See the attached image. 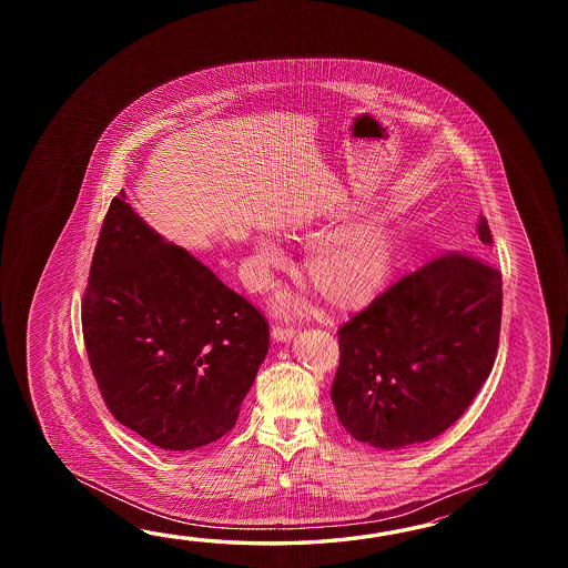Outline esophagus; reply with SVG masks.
<instances>
[{
    "instance_id": "esophagus-1",
    "label": "esophagus",
    "mask_w": 568,
    "mask_h": 568,
    "mask_svg": "<svg viewBox=\"0 0 568 568\" xmlns=\"http://www.w3.org/2000/svg\"><path fill=\"white\" fill-rule=\"evenodd\" d=\"M296 333H298L296 326L276 325L272 328V337L276 338V341H290Z\"/></svg>"
}]
</instances>
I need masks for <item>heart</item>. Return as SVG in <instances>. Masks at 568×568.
Returning a JSON list of instances; mask_svg holds the SVG:
<instances>
[{"label":"heart","mask_w":568,"mask_h":568,"mask_svg":"<svg viewBox=\"0 0 568 568\" xmlns=\"http://www.w3.org/2000/svg\"><path fill=\"white\" fill-rule=\"evenodd\" d=\"M394 237L377 221H359L331 231L306 255V276L314 290L337 306H357L372 301L386 284L394 266ZM286 266V255L270 237H257L250 284L266 290L274 274Z\"/></svg>","instance_id":"b5f03b06"}]
</instances>
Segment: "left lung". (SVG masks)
<instances>
[{"label": "left lung", "mask_w": 568, "mask_h": 568, "mask_svg": "<svg viewBox=\"0 0 568 568\" xmlns=\"http://www.w3.org/2000/svg\"><path fill=\"white\" fill-rule=\"evenodd\" d=\"M477 233L491 245L485 217ZM499 326L497 267L469 252L426 262L338 328V420L355 440L386 450L445 433L491 374Z\"/></svg>", "instance_id": "left-lung-1"}]
</instances>
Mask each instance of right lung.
<instances>
[{
	"instance_id": "obj_1",
	"label": "right lung",
	"mask_w": 568,
	"mask_h": 568,
	"mask_svg": "<svg viewBox=\"0 0 568 568\" xmlns=\"http://www.w3.org/2000/svg\"><path fill=\"white\" fill-rule=\"evenodd\" d=\"M81 318L109 412L166 450L227 435L270 347L254 304L148 227L123 191L97 240Z\"/></svg>"
}]
</instances>
